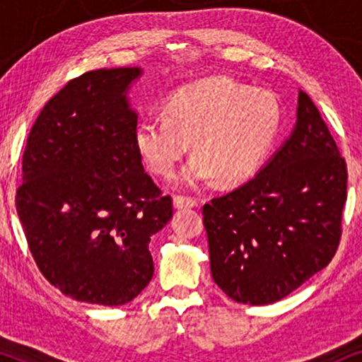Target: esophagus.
Listing matches in <instances>:
<instances>
[{
	"mask_svg": "<svg viewBox=\"0 0 362 362\" xmlns=\"http://www.w3.org/2000/svg\"><path fill=\"white\" fill-rule=\"evenodd\" d=\"M173 206H175L176 209H182V207H196L197 199H194V197H186V196H175V199H173Z\"/></svg>",
	"mask_w": 362,
	"mask_h": 362,
	"instance_id": "esophagus-1",
	"label": "esophagus"
}]
</instances>
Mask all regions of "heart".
<instances>
[{
	"label": "heart",
	"instance_id": "obj_1",
	"mask_svg": "<svg viewBox=\"0 0 362 362\" xmlns=\"http://www.w3.org/2000/svg\"><path fill=\"white\" fill-rule=\"evenodd\" d=\"M281 130V107L269 90L227 77H209L177 88L165 113L141 118L135 145L148 168L170 177L192 145L194 158L181 182L221 185L250 180L274 150Z\"/></svg>",
	"mask_w": 362,
	"mask_h": 362
}]
</instances>
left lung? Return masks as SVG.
<instances>
[{
  "label": "left lung",
  "mask_w": 362,
  "mask_h": 362,
  "mask_svg": "<svg viewBox=\"0 0 362 362\" xmlns=\"http://www.w3.org/2000/svg\"><path fill=\"white\" fill-rule=\"evenodd\" d=\"M348 171L318 108L298 92L293 132L255 177L202 207L211 274L237 303L270 305L329 264Z\"/></svg>",
  "instance_id": "8db88e82"
}]
</instances>
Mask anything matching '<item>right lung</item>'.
Wrapping results in <instances>:
<instances>
[{
	"mask_svg": "<svg viewBox=\"0 0 362 362\" xmlns=\"http://www.w3.org/2000/svg\"><path fill=\"white\" fill-rule=\"evenodd\" d=\"M140 67L72 78L29 132L16 211L41 274L77 301L120 306L150 284L151 235L173 217L141 165L127 93Z\"/></svg>",
	"mask_w": 362,
	"mask_h": 362,
	"instance_id": "1",
	"label": "right lung"
}]
</instances>
